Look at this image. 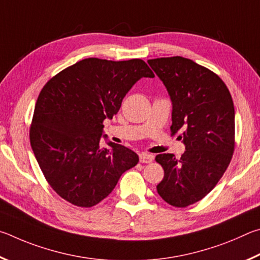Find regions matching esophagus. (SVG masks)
Masks as SVG:
<instances>
[{
  "instance_id": "obj_1",
  "label": "esophagus",
  "mask_w": 260,
  "mask_h": 260,
  "mask_svg": "<svg viewBox=\"0 0 260 260\" xmlns=\"http://www.w3.org/2000/svg\"><path fill=\"white\" fill-rule=\"evenodd\" d=\"M139 161L142 163H151L153 161V156L151 155V154L142 153V154H139Z\"/></svg>"
}]
</instances>
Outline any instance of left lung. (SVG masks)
<instances>
[{"mask_svg":"<svg viewBox=\"0 0 260 260\" xmlns=\"http://www.w3.org/2000/svg\"><path fill=\"white\" fill-rule=\"evenodd\" d=\"M172 104V135L185 145L180 160L158 154L165 170L156 186L167 203L185 208L202 200L215 187L234 152L235 112L232 95L215 73L183 57L151 59Z\"/></svg>","mask_w":260,"mask_h":260,"instance_id":"obj_1","label":"left lung"}]
</instances>
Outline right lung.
<instances>
[{
  "label": "right lung",
  "mask_w": 260,
  "mask_h": 260,
  "mask_svg": "<svg viewBox=\"0 0 260 260\" xmlns=\"http://www.w3.org/2000/svg\"><path fill=\"white\" fill-rule=\"evenodd\" d=\"M154 74L142 59L112 61L86 58L53 76L35 105L30 146L45 179L59 197L90 208L111 194L123 172L139 157L107 142L103 122L112 120L142 77Z\"/></svg>",
  "instance_id": "right-lung-1"
}]
</instances>
